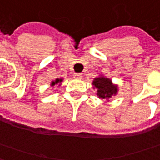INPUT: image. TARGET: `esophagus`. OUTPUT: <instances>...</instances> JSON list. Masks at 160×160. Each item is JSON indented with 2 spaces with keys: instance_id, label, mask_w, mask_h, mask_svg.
<instances>
[{
  "instance_id": "1",
  "label": "esophagus",
  "mask_w": 160,
  "mask_h": 160,
  "mask_svg": "<svg viewBox=\"0 0 160 160\" xmlns=\"http://www.w3.org/2000/svg\"><path fill=\"white\" fill-rule=\"evenodd\" d=\"M73 77H74L75 79H81L82 75H81V73H74V74H73Z\"/></svg>"
}]
</instances>
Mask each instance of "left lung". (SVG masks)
Here are the masks:
<instances>
[{
    "label": "left lung",
    "mask_w": 160,
    "mask_h": 160,
    "mask_svg": "<svg viewBox=\"0 0 160 160\" xmlns=\"http://www.w3.org/2000/svg\"><path fill=\"white\" fill-rule=\"evenodd\" d=\"M92 84L98 89L97 94L100 99H109L112 95H116L118 91L117 86L113 85L109 79L102 76L95 78Z\"/></svg>",
    "instance_id": "1"
}]
</instances>
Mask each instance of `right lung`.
Masks as SVG:
<instances>
[{"label":"right lung","mask_w":160,"mask_h":160,"mask_svg":"<svg viewBox=\"0 0 160 160\" xmlns=\"http://www.w3.org/2000/svg\"><path fill=\"white\" fill-rule=\"evenodd\" d=\"M62 81V79H56L55 81H52V86H54L55 84H58V83H60Z\"/></svg>","instance_id":"1"}]
</instances>
